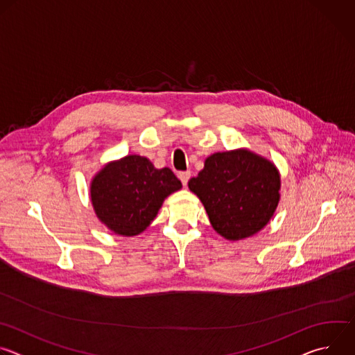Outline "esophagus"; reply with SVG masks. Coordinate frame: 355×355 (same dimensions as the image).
Wrapping results in <instances>:
<instances>
[{
    "mask_svg": "<svg viewBox=\"0 0 355 355\" xmlns=\"http://www.w3.org/2000/svg\"><path fill=\"white\" fill-rule=\"evenodd\" d=\"M189 177H191V173H189V171H181V173H178V178L181 180L182 185H187V184H188Z\"/></svg>",
    "mask_w": 355,
    "mask_h": 355,
    "instance_id": "34e87169",
    "label": "esophagus"
}]
</instances>
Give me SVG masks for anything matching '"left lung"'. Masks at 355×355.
I'll list each match as a JSON object with an SVG mask.
<instances>
[{"mask_svg": "<svg viewBox=\"0 0 355 355\" xmlns=\"http://www.w3.org/2000/svg\"><path fill=\"white\" fill-rule=\"evenodd\" d=\"M188 187L204 204L212 227L227 240H241L272 218L281 178L274 163L239 148L209 156Z\"/></svg>", "mask_w": 355, "mask_h": 355, "instance_id": "8db88e82", "label": "left lung"}]
</instances>
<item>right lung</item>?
<instances>
[{"instance_id": "obj_1", "label": "right lung", "mask_w": 355, "mask_h": 355, "mask_svg": "<svg viewBox=\"0 0 355 355\" xmlns=\"http://www.w3.org/2000/svg\"><path fill=\"white\" fill-rule=\"evenodd\" d=\"M182 188L174 173L156 168L141 156L108 163L91 181V202L98 219L121 236H136L157 216L164 199Z\"/></svg>"}]
</instances>
